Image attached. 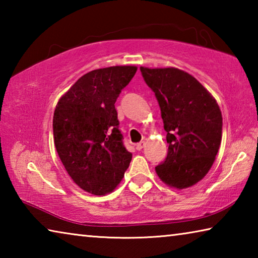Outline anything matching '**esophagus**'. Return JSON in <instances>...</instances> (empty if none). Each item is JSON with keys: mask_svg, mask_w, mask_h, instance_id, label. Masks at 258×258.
I'll list each match as a JSON object with an SVG mask.
<instances>
[{"mask_svg": "<svg viewBox=\"0 0 258 258\" xmlns=\"http://www.w3.org/2000/svg\"><path fill=\"white\" fill-rule=\"evenodd\" d=\"M145 145H146V142L145 141H141V142H139V143H137V150H142L143 149V147H145Z\"/></svg>", "mask_w": 258, "mask_h": 258, "instance_id": "1", "label": "esophagus"}]
</instances>
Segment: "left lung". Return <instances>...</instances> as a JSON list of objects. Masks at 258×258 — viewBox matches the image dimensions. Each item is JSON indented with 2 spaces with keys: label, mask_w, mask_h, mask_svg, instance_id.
Returning <instances> with one entry per match:
<instances>
[{
  "label": "left lung",
  "mask_w": 258,
  "mask_h": 258,
  "mask_svg": "<svg viewBox=\"0 0 258 258\" xmlns=\"http://www.w3.org/2000/svg\"><path fill=\"white\" fill-rule=\"evenodd\" d=\"M155 93L168 143L167 157L156 166L169 186L185 189L206 175L222 140V113L211 93L177 68L140 67Z\"/></svg>",
  "instance_id": "left-lung-1"
}]
</instances>
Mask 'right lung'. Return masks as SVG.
<instances>
[{"label":"right lung","instance_id":"add662e5","mask_svg":"<svg viewBox=\"0 0 258 258\" xmlns=\"http://www.w3.org/2000/svg\"><path fill=\"white\" fill-rule=\"evenodd\" d=\"M137 69L115 66L87 73L55 107L56 152L73 181L92 195L115 189L132 160L118 130L115 102Z\"/></svg>","mask_w":258,"mask_h":258}]
</instances>
